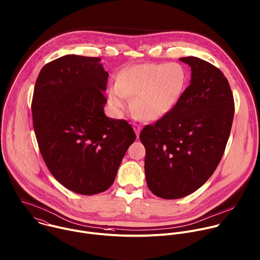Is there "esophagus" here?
<instances>
[{
  "label": "esophagus",
  "mask_w": 260,
  "mask_h": 260,
  "mask_svg": "<svg viewBox=\"0 0 260 260\" xmlns=\"http://www.w3.org/2000/svg\"><path fill=\"white\" fill-rule=\"evenodd\" d=\"M133 126H134V129H135V133H136V135H137V138H139V136H140V132H141V126L140 125H138V124H136V123H134L133 124Z\"/></svg>",
  "instance_id": "1"
}]
</instances>
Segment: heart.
Listing matches in <instances>:
<instances>
[{"label":"heart","mask_w":260,"mask_h":260,"mask_svg":"<svg viewBox=\"0 0 260 260\" xmlns=\"http://www.w3.org/2000/svg\"><path fill=\"white\" fill-rule=\"evenodd\" d=\"M188 83L186 68L177 62L144 63L124 68L109 86L107 100L120 112L132 99L134 112L146 121H157L168 115L182 99Z\"/></svg>","instance_id":"1"}]
</instances>
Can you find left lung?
Listing matches in <instances>:
<instances>
[{"instance_id": "obj_1", "label": "left lung", "mask_w": 260, "mask_h": 260, "mask_svg": "<svg viewBox=\"0 0 260 260\" xmlns=\"http://www.w3.org/2000/svg\"><path fill=\"white\" fill-rule=\"evenodd\" d=\"M180 60L191 67L190 85L174 110L140 134L148 188L163 199L186 197L212 176L235 111L229 81L218 68L193 56Z\"/></svg>"}]
</instances>
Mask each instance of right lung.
<instances>
[{
	"label": "right lung",
	"mask_w": 260,
	"mask_h": 260,
	"mask_svg": "<svg viewBox=\"0 0 260 260\" xmlns=\"http://www.w3.org/2000/svg\"><path fill=\"white\" fill-rule=\"evenodd\" d=\"M109 73L98 57L66 55L46 64L37 79L34 128L52 176L81 195L106 191L135 142L123 119L105 115Z\"/></svg>",
	"instance_id": "1"
}]
</instances>
